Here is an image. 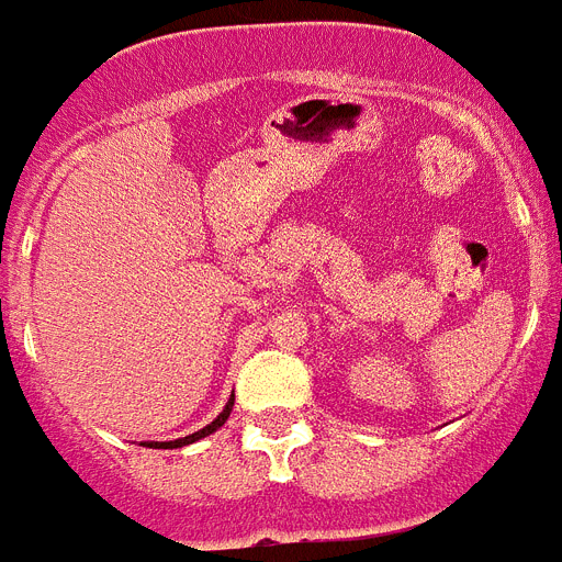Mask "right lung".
Segmentation results:
<instances>
[{
  "instance_id": "obj_1",
  "label": "right lung",
  "mask_w": 562,
  "mask_h": 562,
  "mask_svg": "<svg viewBox=\"0 0 562 562\" xmlns=\"http://www.w3.org/2000/svg\"><path fill=\"white\" fill-rule=\"evenodd\" d=\"M231 409H234V398L227 401V407L222 409V413L216 415V422H210L207 427H204V430H199V432H193V436H184V439H176V441H153V447H161V450H167V447H184V445H193V441H199V439H204V436H210V432H216L218 427H222V424L227 422V415H231Z\"/></svg>"
}]
</instances>
